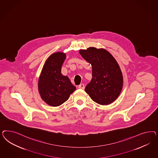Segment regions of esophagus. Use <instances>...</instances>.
<instances>
[{"instance_id":"34e87169","label":"esophagus","mask_w":158,"mask_h":158,"mask_svg":"<svg viewBox=\"0 0 158 158\" xmlns=\"http://www.w3.org/2000/svg\"><path fill=\"white\" fill-rule=\"evenodd\" d=\"M78 87L80 89H85V85L83 84H81V85H80L79 86H78Z\"/></svg>"}]
</instances>
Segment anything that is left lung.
<instances>
[{
  "label": "left lung",
  "mask_w": 158,
  "mask_h": 158,
  "mask_svg": "<svg viewBox=\"0 0 158 158\" xmlns=\"http://www.w3.org/2000/svg\"><path fill=\"white\" fill-rule=\"evenodd\" d=\"M79 52L92 66L93 77L85 91L96 103L110 104L119 97L123 87V77L118 63L104 48L90 47Z\"/></svg>",
  "instance_id": "1"
}]
</instances>
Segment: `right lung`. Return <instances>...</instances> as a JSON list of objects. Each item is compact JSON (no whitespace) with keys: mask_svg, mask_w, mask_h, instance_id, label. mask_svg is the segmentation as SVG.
Wrapping results in <instances>:
<instances>
[{"mask_svg":"<svg viewBox=\"0 0 158 158\" xmlns=\"http://www.w3.org/2000/svg\"><path fill=\"white\" fill-rule=\"evenodd\" d=\"M65 58L66 54L63 52L51 54L44 62L39 78L38 91L40 97L52 106L62 104L76 90L69 77L61 73Z\"/></svg>","mask_w":158,"mask_h":158,"instance_id":"add662e5","label":"right lung"}]
</instances>
